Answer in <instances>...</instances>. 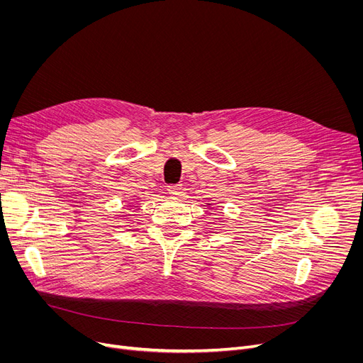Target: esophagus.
<instances>
[{"label":"esophagus","instance_id":"esophagus-1","mask_svg":"<svg viewBox=\"0 0 363 363\" xmlns=\"http://www.w3.org/2000/svg\"><path fill=\"white\" fill-rule=\"evenodd\" d=\"M167 191H169V194H170V196L178 197V196H181V194H182V185H170Z\"/></svg>","mask_w":363,"mask_h":363}]
</instances>
